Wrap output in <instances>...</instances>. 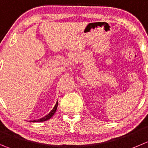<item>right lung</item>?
Returning a JSON list of instances; mask_svg holds the SVG:
<instances>
[{
  "label": "right lung",
  "instance_id": "right-lung-1",
  "mask_svg": "<svg viewBox=\"0 0 148 148\" xmlns=\"http://www.w3.org/2000/svg\"><path fill=\"white\" fill-rule=\"evenodd\" d=\"M58 103H56V104H55V106L54 107V108L52 109V110H51L50 112L48 114H47L46 116H45V117H43V118H40V119L38 120H36V121H34V122H44V121H48L49 119H50L51 118H52V116H53V114H55V112H56V110H57V108H58Z\"/></svg>",
  "mask_w": 148,
  "mask_h": 148
}]
</instances>
